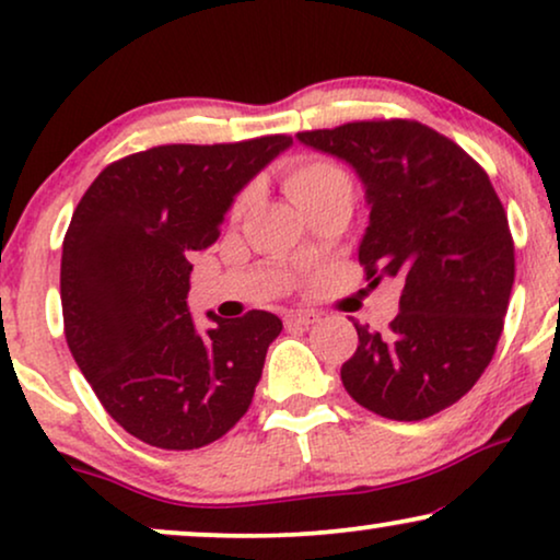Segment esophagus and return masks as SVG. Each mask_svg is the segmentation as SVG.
<instances>
[{"mask_svg": "<svg viewBox=\"0 0 560 560\" xmlns=\"http://www.w3.org/2000/svg\"><path fill=\"white\" fill-rule=\"evenodd\" d=\"M318 320L316 311H290L285 316V326H313Z\"/></svg>", "mask_w": 560, "mask_h": 560, "instance_id": "obj_1", "label": "esophagus"}]
</instances>
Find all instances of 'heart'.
I'll use <instances>...</instances> for the list:
<instances>
[{
	"mask_svg": "<svg viewBox=\"0 0 560 560\" xmlns=\"http://www.w3.org/2000/svg\"><path fill=\"white\" fill-rule=\"evenodd\" d=\"M331 190H351L349 175L328 160H298L285 171V194L298 209ZM242 203L236 206V211Z\"/></svg>",
	"mask_w": 560,
	"mask_h": 560,
	"instance_id": "b5f03b06",
	"label": "heart"
}]
</instances>
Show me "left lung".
Instances as JSON below:
<instances>
[{
  "label": "left lung",
  "mask_w": 560,
  "mask_h": 560,
  "mask_svg": "<svg viewBox=\"0 0 560 560\" xmlns=\"http://www.w3.org/2000/svg\"><path fill=\"white\" fill-rule=\"evenodd\" d=\"M364 186L359 262L400 285L389 331L354 324L347 393L389 420H423L469 393L492 362L515 282L508 217L487 173L448 137L408 119L298 132Z\"/></svg>",
  "instance_id": "1"
}]
</instances>
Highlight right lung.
<instances>
[{
    "label": "right lung",
    "instance_id": "right-lung-1",
    "mask_svg": "<svg viewBox=\"0 0 560 560\" xmlns=\"http://www.w3.org/2000/svg\"><path fill=\"white\" fill-rule=\"evenodd\" d=\"M290 144H160L104 167L75 206L60 259L68 349L104 410L150 446L201 448L249 408L282 320L209 311L198 331L188 255L217 242L234 198Z\"/></svg>",
    "mask_w": 560,
    "mask_h": 560
}]
</instances>
